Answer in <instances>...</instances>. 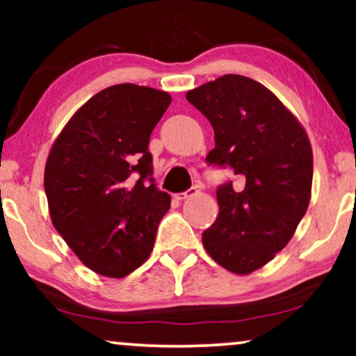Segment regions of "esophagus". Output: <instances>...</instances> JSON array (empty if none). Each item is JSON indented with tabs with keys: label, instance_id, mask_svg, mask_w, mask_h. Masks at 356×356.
Segmentation results:
<instances>
[{
	"label": "esophagus",
	"instance_id": "34e87169",
	"mask_svg": "<svg viewBox=\"0 0 356 356\" xmlns=\"http://www.w3.org/2000/svg\"><path fill=\"white\" fill-rule=\"evenodd\" d=\"M194 194H197V188H189L188 191L175 194V199H177V201H184V199H188V197H193Z\"/></svg>",
	"mask_w": 356,
	"mask_h": 356
}]
</instances>
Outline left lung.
Masks as SVG:
<instances>
[{"instance_id": "obj_1", "label": "left lung", "mask_w": 356, "mask_h": 356, "mask_svg": "<svg viewBox=\"0 0 356 356\" xmlns=\"http://www.w3.org/2000/svg\"><path fill=\"white\" fill-rule=\"evenodd\" d=\"M211 121L209 163L230 165L238 184L217 189L218 216L202 233L207 254L248 275L289 245L308 211L313 149L298 118L259 82L225 74L186 92Z\"/></svg>"}]
</instances>
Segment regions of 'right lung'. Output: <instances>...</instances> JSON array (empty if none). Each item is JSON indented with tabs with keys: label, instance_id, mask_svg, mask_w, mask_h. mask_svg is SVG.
I'll return each mask as SVG.
<instances>
[{
	"label": "right lung",
	"instance_id": "obj_1",
	"mask_svg": "<svg viewBox=\"0 0 356 356\" xmlns=\"http://www.w3.org/2000/svg\"><path fill=\"white\" fill-rule=\"evenodd\" d=\"M172 95L136 84L87 100L51 144L45 194L51 223L95 274L123 279L149 259L170 196L159 191L149 138Z\"/></svg>",
	"mask_w": 356,
	"mask_h": 356
}]
</instances>
